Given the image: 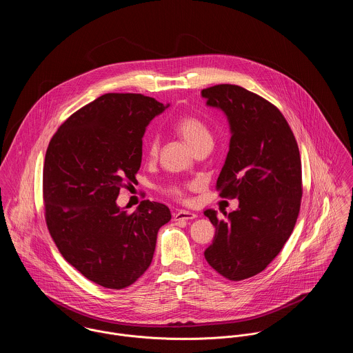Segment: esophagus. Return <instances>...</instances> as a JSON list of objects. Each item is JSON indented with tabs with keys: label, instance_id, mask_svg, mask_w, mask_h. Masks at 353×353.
Instances as JSON below:
<instances>
[{
	"label": "esophagus",
	"instance_id": "1",
	"mask_svg": "<svg viewBox=\"0 0 353 353\" xmlns=\"http://www.w3.org/2000/svg\"><path fill=\"white\" fill-rule=\"evenodd\" d=\"M197 214L193 213V212H189V210H178L175 214H174V221H188V220H193L196 219Z\"/></svg>",
	"mask_w": 353,
	"mask_h": 353
}]
</instances>
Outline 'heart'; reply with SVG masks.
Wrapping results in <instances>:
<instances>
[{
    "mask_svg": "<svg viewBox=\"0 0 353 353\" xmlns=\"http://www.w3.org/2000/svg\"><path fill=\"white\" fill-rule=\"evenodd\" d=\"M175 130L176 133L190 145V148L194 151L199 147L203 144L212 143V133L206 123L200 119L199 117L194 115H185L179 118L175 123ZM157 140L152 139L148 144V154L154 156L157 153ZM196 185H188V186H172L170 188V194H172L176 199H185V190L186 189H193Z\"/></svg>",
    "mask_w": 353,
    "mask_h": 353,
    "instance_id": "b5f03b06",
    "label": "heart"
}]
</instances>
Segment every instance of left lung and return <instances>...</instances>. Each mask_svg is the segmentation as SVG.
Instances as JSON below:
<instances>
[{
  "label": "left lung",
  "mask_w": 353,
  "mask_h": 353,
  "mask_svg": "<svg viewBox=\"0 0 353 353\" xmlns=\"http://www.w3.org/2000/svg\"><path fill=\"white\" fill-rule=\"evenodd\" d=\"M206 105L227 117L231 140L217 178L221 197L239 208L219 220L203 214L216 228L203 255L228 280L239 281L262 272L291 236L302 199V163L295 136L277 107L232 84L202 90Z\"/></svg>",
  "instance_id": "8db88e82"
}]
</instances>
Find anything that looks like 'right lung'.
Wrapping results in <instances>:
<instances>
[{
    "label": "right lung",
    "instance_id": "right-lung-1",
    "mask_svg": "<svg viewBox=\"0 0 353 353\" xmlns=\"http://www.w3.org/2000/svg\"><path fill=\"white\" fill-rule=\"evenodd\" d=\"M170 104L141 94H105L70 115L52 136L43 165L51 238L84 277L110 290L137 281L150 268L157 231L171 220L160 202L129 214L119 189L141 165L143 137Z\"/></svg>",
    "mask_w": 353,
    "mask_h": 353
}]
</instances>
